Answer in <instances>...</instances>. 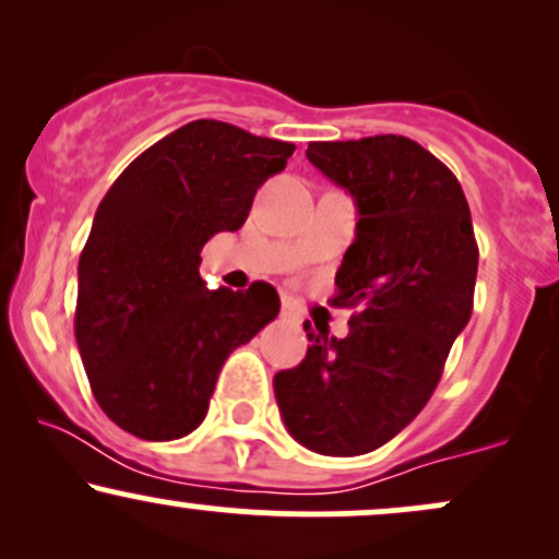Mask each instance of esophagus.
<instances>
[{
  "mask_svg": "<svg viewBox=\"0 0 559 559\" xmlns=\"http://www.w3.org/2000/svg\"><path fill=\"white\" fill-rule=\"evenodd\" d=\"M281 316L288 318V320H299V310L292 305V301L284 299V305H281Z\"/></svg>",
  "mask_w": 559,
  "mask_h": 559,
  "instance_id": "esophagus-1",
  "label": "esophagus"
}]
</instances>
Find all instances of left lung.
Instances as JSON below:
<instances>
[{
  "instance_id": "1",
  "label": "left lung",
  "mask_w": 559,
  "mask_h": 559,
  "mask_svg": "<svg viewBox=\"0 0 559 559\" xmlns=\"http://www.w3.org/2000/svg\"><path fill=\"white\" fill-rule=\"evenodd\" d=\"M307 159L357 202L333 307L349 333L305 323L307 357L273 378L288 433L333 457L373 452L431 400L473 312L478 243L454 173L418 141H310Z\"/></svg>"
}]
</instances>
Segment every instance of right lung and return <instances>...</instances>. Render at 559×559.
<instances>
[{"label": "right lung", "instance_id": "obj_1", "mask_svg": "<svg viewBox=\"0 0 559 559\" xmlns=\"http://www.w3.org/2000/svg\"><path fill=\"white\" fill-rule=\"evenodd\" d=\"M294 150L194 120L141 152L99 202L79 260L75 342L115 426L144 441L194 431L230 352L278 316L265 281L210 292L199 252L243 226L258 189Z\"/></svg>", "mask_w": 559, "mask_h": 559}]
</instances>
